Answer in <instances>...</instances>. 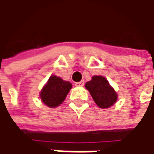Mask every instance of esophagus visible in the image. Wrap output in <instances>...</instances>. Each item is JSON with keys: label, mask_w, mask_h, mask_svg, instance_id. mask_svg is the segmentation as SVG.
Returning a JSON list of instances; mask_svg holds the SVG:
<instances>
[{"label": "esophagus", "mask_w": 154, "mask_h": 154, "mask_svg": "<svg viewBox=\"0 0 154 154\" xmlns=\"http://www.w3.org/2000/svg\"><path fill=\"white\" fill-rule=\"evenodd\" d=\"M75 85H76V86H84V85H85V82H84V81L77 82V83H75Z\"/></svg>", "instance_id": "obj_1"}]
</instances>
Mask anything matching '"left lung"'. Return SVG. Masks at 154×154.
<instances>
[{
    "label": "left lung",
    "mask_w": 154,
    "mask_h": 154,
    "mask_svg": "<svg viewBox=\"0 0 154 154\" xmlns=\"http://www.w3.org/2000/svg\"><path fill=\"white\" fill-rule=\"evenodd\" d=\"M94 101L100 108L105 109L113 105L117 101V94L109 85L107 79L102 76H94L85 84Z\"/></svg>",
    "instance_id": "8db88e82"
}]
</instances>
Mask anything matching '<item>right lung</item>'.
Masks as SVG:
<instances>
[{"instance_id":"right-lung-1","label":"right lung","mask_w":154,"mask_h":154,"mask_svg":"<svg viewBox=\"0 0 154 154\" xmlns=\"http://www.w3.org/2000/svg\"><path fill=\"white\" fill-rule=\"evenodd\" d=\"M72 85L69 82L57 76H51L40 94L41 100L48 107H57L63 103Z\"/></svg>"}]
</instances>
